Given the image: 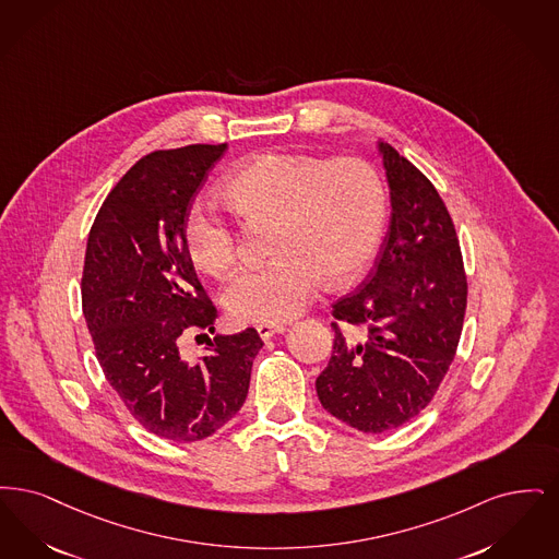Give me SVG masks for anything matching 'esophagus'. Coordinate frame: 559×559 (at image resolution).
Segmentation results:
<instances>
[{"mask_svg": "<svg viewBox=\"0 0 559 559\" xmlns=\"http://www.w3.org/2000/svg\"><path fill=\"white\" fill-rule=\"evenodd\" d=\"M257 332H259V336H261L263 341H269V338H273L275 334H284L286 328H284V325H273V323H261V325H257Z\"/></svg>", "mask_w": 559, "mask_h": 559, "instance_id": "obj_1", "label": "esophagus"}]
</instances>
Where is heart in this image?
<instances>
[{
    "instance_id": "heart-1",
    "label": "heart",
    "mask_w": 559,
    "mask_h": 559,
    "mask_svg": "<svg viewBox=\"0 0 559 559\" xmlns=\"http://www.w3.org/2000/svg\"><path fill=\"white\" fill-rule=\"evenodd\" d=\"M221 194L250 225H271L261 267L240 271L223 307L240 323H282L300 316L325 277L336 286L371 261L386 223V190L361 158L263 154L231 170ZM183 248L195 267L221 277L236 263L229 225L194 202L183 217Z\"/></svg>"
}]
</instances>
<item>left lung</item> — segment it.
Here are the masks:
<instances>
[{
    "label": "left lung",
    "mask_w": 559,
    "mask_h": 559,
    "mask_svg": "<svg viewBox=\"0 0 559 559\" xmlns=\"http://www.w3.org/2000/svg\"><path fill=\"white\" fill-rule=\"evenodd\" d=\"M390 190L389 234L359 290L332 305L334 350L319 373L325 412L382 435L421 412L453 364L467 302L462 250L430 179L378 142Z\"/></svg>",
    "instance_id": "left-lung-1"
}]
</instances>
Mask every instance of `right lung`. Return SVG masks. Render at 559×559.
I'll return each instance as SVG.
<instances>
[{
    "label": "right lung",
    "mask_w": 559,
    "mask_h": 559,
    "mask_svg": "<svg viewBox=\"0 0 559 559\" xmlns=\"http://www.w3.org/2000/svg\"><path fill=\"white\" fill-rule=\"evenodd\" d=\"M225 150L194 144L138 160L104 200L85 250L83 316L102 371L146 430L175 442L211 437L242 409L263 346L248 328L209 338L195 361L179 350L188 330L215 332L217 309L195 277L181 227Z\"/></svg>",
    "instance_id": "obj_1"
}]
</instances>
